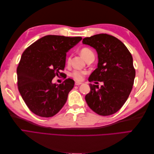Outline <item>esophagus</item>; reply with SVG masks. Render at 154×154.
Wrapping results in <instances>:
<instances>
[{"label":"esophagus","instance_id":"esophagus-1","mask_svg":"<svg viewBox=\"0 0 154 154\" xmlns=\"http://www.w3.org/2000/svg\"><path fill=\"white\" fill-rule=\"evenodd\" d=\"M82 82H75V85H81L82 84Z\"/></svg>","mask_w":154,"mask_h":154}]
</instances>
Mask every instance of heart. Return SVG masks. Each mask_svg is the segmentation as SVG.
Here are the masks:
<instances>
[{
  "label": "heart",
  "instance_id": "obj_1",
  "mask_svg": "<svg viewBox=\"0 0 154 154\" xmlns=\"http://www.w3.org/2000/svg\"><path fill=\"white\" fill-rule=\"evenodd\" d=\"M80 54L82 57L84 58L85 60H87L88 58L91 57H94V53H93L92 51L87 48H83L80 50ZM67 62H69V58L68 59ZM86 74V72L82 71H74L72 74L71 76L76 79V80H83V76H84L85 74Z\"/></svg>",
  "mask_w": 154,
  "mask_h": 154
}]
</instances>
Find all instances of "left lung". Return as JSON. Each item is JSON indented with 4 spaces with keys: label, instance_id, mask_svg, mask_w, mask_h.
<instances>
[{
    "label": "left lung",
    "instance_id": "1",
    "mask_svg": "<svg viewBox=\"0 0 154 154\" xmlns=\"http://www.w3.org/2000/svg\"><path fill=\"white\" fill-rule=\"evenodd\" d=\"M82 42L95 49L98 57L97 67L88 81L103 82L100 88L89 83L91 91L85 101L97 114H113L127 100L134 85L136 71L132 54L122 41L107 34L87 37Z\"/></svg>",
    "mask_w": 154,
    "mask_h": 154
}]
</instances>
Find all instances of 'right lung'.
<instances>
[{
    "mask_svg": "<svg viewBox=\"0 0 154 154\" xmlns=\"http://www.w3.org/2000/svg\"><path fill=\"white\" fill-rule=\"evenodd\" d=\"M80 36L47 35L36 40L23 53L17 67L18 88L26 105L36 115L50 118L66 103L74 82H52L62 74L66 53L82 40Z\"/></svg>",
    "mask_w": 154,
    "mask_h": 154,
    "instance_id": "1",
    "label": "right lung"
}]
</instances>
